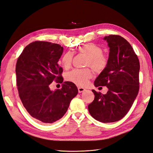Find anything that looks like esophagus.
<instances>
[{"mask_svg":"<svg viewBox=\"0 0 153 153\" xmlns=\"http://www.w3.org/2000/svg\"><path fill=\"white\" fill-rule=\"evenodd\" d=\"M78 92H79V93H81V92L85 91V89H84V88H83L82 87H78Z\"/></svg>","mask_w":153,"mask_h":153,"instance_id":"obj_1","label":"esophagus"}]
</instances>
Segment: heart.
Masks as SVG:
<instances>
[{
    "mask_svg": "<svg viewBox=\"0 0 153 153\" xmlns=\"http://www.w3.org/2000/svg\"><path fill=\"white\" fill-rule=\"evenodd\" d=\"M78 53L84 55L87 57L85 66L91 68L97 73H100L106 68L108 64V57L103 53V48L94 43L85 44L77 49ZM73 55L71 52H68L61 59L62 67L68 69L71 66ZM92 76V73L89 68L74 69L69 71L66 75L68 81L74 83L78 86H85L88 81Z\"/></svg>",
    "mask_w": 153,
    "mask_h": 153,
    "instance_id": "b5f03b06",
    "label": "heart"
}]
</instances>
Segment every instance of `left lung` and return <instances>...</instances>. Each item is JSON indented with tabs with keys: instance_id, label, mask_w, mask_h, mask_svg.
I'll return each mask as SVG.
<instances>
[{
	"instance_id": "obj_1",
	"label": "left lung",
	"mask_w": 153,
	"mask_h": 153,
	"mask_svg": "<svg viewBox=\"0 0 153 153\" xmlns=\"http://www.w3.org/2000/svg\"><path fill=\"white\" fill-rule=\"evenodd\" d=\"M110 47L108 64L94 81L106 86V94L92 90L94 100L88 105L91 116L102 123L119 121L128 112L139 91V60L131 45L123 37L104 38Z\"/></svg>"
}]
</instances>
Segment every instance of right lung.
Wrapping results in <instances>:
<instances>
[{"mask_svg":"<svg viewBox=\"0 0 153 153\" xmlns=\"http://www.w3.org/2000/svg\"><path fill=\"white\" fill-rule=\"evenodd\" d=\"M62 52L60 45L36 41L24 49L16 62V85L23 105L32 117L45 124L62 117L78 94L71 82L63 83L60 89H50L53 81L63 82V69L57 63Z\"/></svg>","mask_w":153,"mask_h":153,"instance_id":"1","label":"right lung"}]
</instances>
